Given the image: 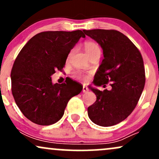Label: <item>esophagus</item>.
I'll list each match as a JSON object with an SVG mask.
<instances>
[{
  "label": "esophagus",
  "instance_id": "1",
  "mask_svg": "<svg viewBox=\"0 0 159 159\" xmlns=\"http://www.w3.org/2000/svg\"><path fill=\"white\" fill-rule=\"evenodd\" d=\"M88 90H89L88 87H86V86H83V89H82V91H83V93L88 92Z\"/></svg>",
  "mask_w": 159,
  "mask_h": 159
}]
</instances>
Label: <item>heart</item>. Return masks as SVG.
<instances>
[{
    "mask_svg": "<svg viewBox=\"0 0 159 159\" xmlns=\"http://www.w3.org/2000/svg\"><path fill=\"white\" fill-rule=\"evenodd\" d=\"M84 51L87 53V54L88 55L89 57H91L92 56L95 55V54H101V48H100L99 45L97 43H94L92 41H87L85 42L84 44ZM72 54V52L69 54V56ZM76 78L80 80H83V81H87L88 79V75H84L81 72H76L75 75Z\"/></svg>",
    "mask_w": 159,
    "mask_h": 159,
    "instance_id": "b5f03b06",
    "label": "heart"
}]
</instances>
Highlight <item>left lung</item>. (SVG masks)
<instances>
[{"label": "left lung", "instance_id": "1", "mask_svg": "<svg viewBox=\"0 0 159 159\" xmlns=\"http://www.w3.org/2000/svg\"><path fill=\"white\" fill-rule=\"evenodd\" d=\"M103 49L104 59L94 84L110 83L111 90L92 88L96 101L87 108L89 118L101 126L123 121L135 108L145 85V69L140 51L126 36L115 30H84Z\"/></svg>", "mask_w": 159, "mask_h": 159}]
</instances>
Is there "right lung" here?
I'll return each mask as SVG.
<instances>
[{
	"label": "right lung",
	"mask_w": 159,
	"mask_h": 159,
	"mask_svg": "<svg viewBox=\"0 0 159 159\" xmlns=\"http://www.w3.org/2000/svg\"><path fill=\"white\" fill-rule=\"evenodd\" d=\"M81 37L85 35L80 30L41 32L18 54L11 71L12 93L20 111L33 123H57L69 99L82 90L75 81L53 84L51 78L65 66L69 53Z\"/></svg>",
	"instance_id": "right-lung-1"
}]
</instances>
